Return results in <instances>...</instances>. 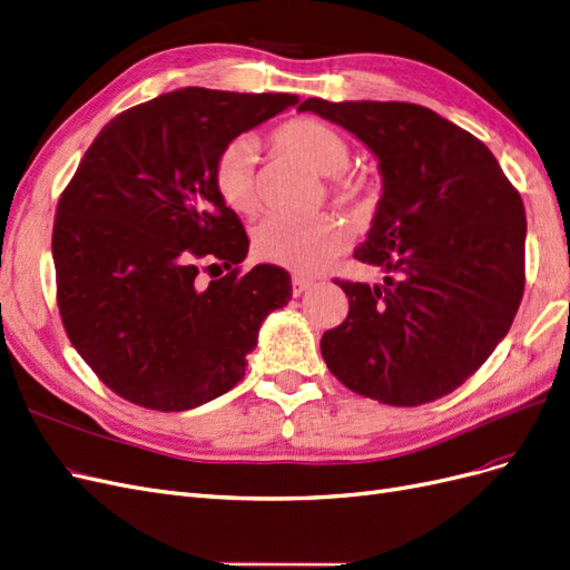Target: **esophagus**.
<instances>
[{
  "instance_id": "1",
  "label": "esophagus",
  "mask_w": 570,
  "mask_h": 570,
  "mask_svg": "<svg viewBox=\"0 0 570 570\" xmlns=\"http://www.w3.org/2000/svg\"><path fill=\"white\" fill-rule=\"evenodd\" d=\"M314 285V281L312 278H304V275H295V278H292V295L295 297H299V295H304V292Z\"/></svg>"
}]
</instances>
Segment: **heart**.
Listing matches in <instances>:
<instances>
[{"instance_id":"obj_1","label":"heart","mask_w":570,"mask_h":570,"mask_svg":"<svg viewBox=\"0 0 570 570\" xmlns=\"http://www.w3.org/2000/svg\"><path fill=\"white\" fill-rule=\"evenodd\" d=\"M273 142L297 157L321 176H331V195L340 206L358 209L368 202V185L344 174L352 149L344 137L314 118L287 120L273 132ZM256 159L258 145L254 137H235L220 149L214 166V185L228 209L254 214L256 199ZM347 243V230L333 216L283 218L275 216L262 223L254 237L256 256L268 264L297 273H314L327 258H333Z\"/></svg>"}]
</instances>
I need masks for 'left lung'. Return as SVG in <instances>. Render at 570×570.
Listing matches in <instances>:
<instances>
[{
    "instance_id": "obj_1",
    "label": "left lung",
    "mask_w": 570,
    "mask_h": 570,
    "mask_svg": "<svg viewBox=\"0 0 570 570\" xmlns=\"http://www.w3.org/2000/svg\"><path fill=\"white\" fill-rule=\"evenodd\" d=\"M314 111L377 159L383 195L361 264L385 285L335 281L350 314L323 333L337 381L390 406L435 402L504 340L525 287V209L494 154L469 130L406 101H325Z\"/></svg>"
}]
</instances>
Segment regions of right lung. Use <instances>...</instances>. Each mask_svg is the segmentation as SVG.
I'll use <instances>...</instances> for the list:
<instances>
[{
    "label": "right lung",
    "instance_id": "1",
    "mask_svg": "<svg viewBox=\"0 0 570 570\" xmlns=\"http://www.w3.org/2000/svg\"><path fill=\"white\" fill-rule=\"evenodd\" d=\"M297 95L185 88L111 118L57 206L59 314L124 400L185 411L243 381L264 318L289 302L281 266L239 273L249 237L214 185L220 149ZM229 273L204 286L202 263Z\"/></svg>",
    "mask_w": 570,
    "mask_h": 570
}]
</instances>
